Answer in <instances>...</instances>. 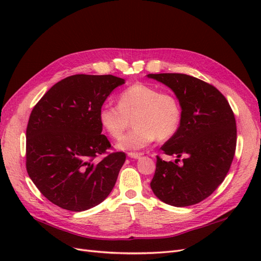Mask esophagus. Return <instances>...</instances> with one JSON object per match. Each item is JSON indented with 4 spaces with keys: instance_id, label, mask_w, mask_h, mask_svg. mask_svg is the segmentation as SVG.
Instances as JSON below:
<instances>
[{
    "instance_id": "obj_1",
    "label": "esophagus",
    "mask_w": 261,
    "mask_h": 261,
    "mask_svg": "<svg viewBox=\"0 0 261 261\" xmlns=\"http://www.w3.org/2000/svg\"><path fill=\"white\" fill-rule=\"evenodd\" d=\"M128 156L132 158V159H139L141 154L138 152H128Z\"/></svg>"
}]
</instances>
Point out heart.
<instances>
[{"label": "heart", "mask_w": 261, "mask_h": 261, "mask_svg": "<svg viewBox=\"0 0 261 261\" xmlns=\"http://www.w3.org/2000/svg\"><path fill=\"white\" fill-rule=\"evenodd\" d=\"M117 103L102 106L99 121L110 136L120 139L133 120L134 128L117 144L122 150L144 148L156 138L167 140L179 128L183 111L174 93L136 83L118 94Z\"/></svg>", "instance_id": "heart-1"}]
</instances>
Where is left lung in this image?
<instances>
[{
	"instance_id": "8db88e82",
	"label": "left lung",
	"mask_w": 261,
	"mask_h": 261,
	"mask_svg": "<svg viewBox=\"0 0 261 261\" xmlns=\"http://www.w3.org/2000/svg\"><path fill=\"white\" fill-rule=\"evenodd\" d=\"M174 91L183 116L178 130L156 155L151 189L163 202L187 207L206 199L224 180L236 148V122L225 97L215 86L186 74H149ZM184 156L180 165L179 158Z\"/></svg>"
}]
</instances>
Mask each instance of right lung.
I'll return each instance as SVG.
<instances>
[{
	"label": "right lung",
	"instance_id": "1",
	"mask_svg": "<svg viewBox=\"0 0 261 261\" xmlns=\"http://www.w3.org/2000/svg\"><path fill=\"white\" fill-rule=\"evenodd\" d=\"M113 75L78 74L45 92L31 111L26 130V168L40 193L57 206L85 211L103 201L126 159L102 135L99 110L116 87Z\"/></svg>",
	"mask_w": 261,
	"mask_h": 261
}]
</instances>
